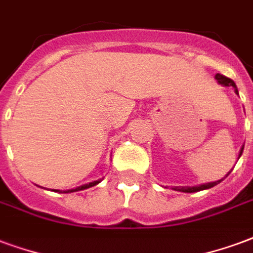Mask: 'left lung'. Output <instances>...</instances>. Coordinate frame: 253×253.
<instances>
[{
	"label": "left lung",
	"instance_id": "1",
	"mask_svg": "<svg viewBox=\"0 0 253 253\" xmlns=\"http://www.w3.org/2000/svg\"><path fill=\"white\" fill-rule=\"evenodd\" d=\"M214 79L217 80V83L221 84L222 87H232V88L235 89V92L239 95V91H237V87L236 84H235V82L232 79H229V78H225V76H222V75L220 74H216V76H214ZM243 150H244V145L241 146L240 151H239V157H237V161H239V158L241 157V154H243ZM231 173V171H229ZM229 173L226 174L224 178H226L228 175H229ZM218 179V181H214V182H208V184H203V185H197V186H174V190H177V192H184V193H196V192H200V190H205V189H211L213 188V186H216L217 184H220L222 179Z\"/></svg>",
	"mask_w": 253,
	"mask_h": 253
}]
</instances>
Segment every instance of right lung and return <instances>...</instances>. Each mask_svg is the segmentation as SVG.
Segmentation results:
<instances>
[{
  "label": "right lung",
  "instance_id": "1",
  "mask_svg": "<svg viewBox=\"0 0 253 253\" xmlns=\"http://www.w3.org/2000/svg\"><path fill=\"white\" fill-rule=\"evenodd\" d=\"M102 179H98V181H92V182H89V184L82 185V186H78V188L75 189H68V190H59V189H52L53 192H59V193H74V192H79V190H84V189H88L91 186H95V185H98Z\"/></svg>",
  "mask_w": 253,
  "mask_h": 253
}]
</instances>
